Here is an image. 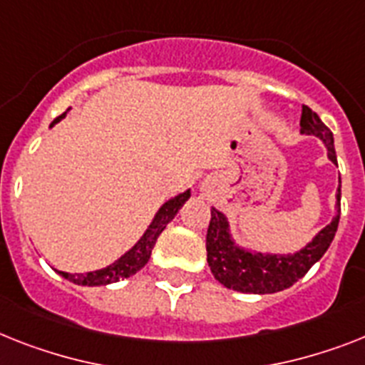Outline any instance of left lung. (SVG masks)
Masks as SVG:
<instances>
[{"mask_svg":"<svg viewBox=\"0 0 365 365\" xmlns=\"http://www.w3.org/2000/svg\"><path fill=\"white\" fill-rule=\"evenodd\" d=\"M300 132L308 135H315L323 140L327 145L328 158L336 160V149H334V135L324 125L315 111L308 106H302L300 117ZM338 212L334 220L319 231L309 244H306L297 254L278 255V254H261V252H250L235 244L230 233V222L220 210H210V224L207 230V263L210 272L220 284L227 289L240 291V293L252 294H269L278 293L291 287L294 282L302 278L304 274L323 257L334 235L338 231L339 224V200H341V179H339L338 194Z\"/></svg>","mask_w":365,"mask_h":365,"instance_id":"obj_1","label":"left lung"}]
</instances>
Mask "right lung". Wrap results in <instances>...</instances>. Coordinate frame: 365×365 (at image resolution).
Here are the masks:
<instances>
[{"label": "right lung", "instance_id": "1", "mask_svg": "<svg viewBox=\"0 0 365 365\" xmlns=\"http://www.w3.org/2000/svg\"><path fill=\"white\" fill-rule=\"evenodd\" d=\"M67 115V111L61 113L59 117L53 119V123L50 126H53L56 123H59L63 117ZM190 197V190L182 192V194L171 197L170 201H165L162 205L158 212L155 215L150 225L147 227V231L143 233L138 242L132 246L125 255L117 259L115 263L108 264L106 269L95 270V272H86V274H68V272H59L65 279L72 282L76 285H87V287H95V285H108V284H115L119 279L130 278L132 274H135L138 270H141L147 264L150 257V252L155 248L156 239L160 237L162 231L165 230V225L170 224L171 220L175 218V215L179 212V209L185 205V201Z\"/></svg>", "mask_w": 365, "mask_h": 365}]
</instances>
